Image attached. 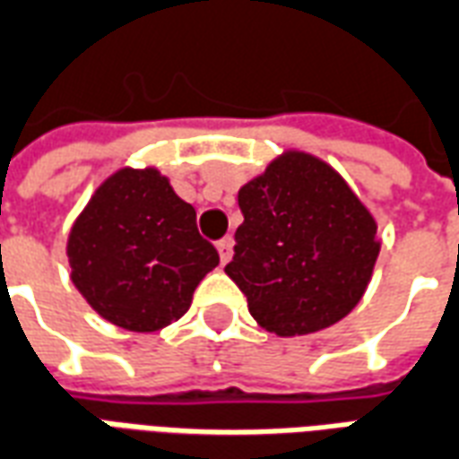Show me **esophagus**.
Here are the masks:
<instances>
[{
	"label": "esophagus",
	"mask_w": 459,
	"mask_h": 459,
	"mask_svg": "<svg viewBox=\"0 0 459 459\" xmlns=\"http://www.w3.org/2000/svg\"><path fill=\"white\" fill-rule=\"evenodd\" d=\"M216 248H219L221 263H229L230 255H233V238H230V236H226V238H221L219 243H216Z\"/></svg>",
	"instance_id": "esophagus-1"
}]
</instances>
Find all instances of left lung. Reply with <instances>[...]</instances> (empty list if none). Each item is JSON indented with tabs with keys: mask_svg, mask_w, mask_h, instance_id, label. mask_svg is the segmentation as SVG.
<instances>
[{
	"mask_svg": "<svg viewBox=\"0 0 459 459\" xmlns=\"http://www.w3.org/2000/svg\"><path fill=\"white\" fill-rule=\"evenodd\" d=\"M238 206L243 223L226 275L260 327L312 334L359 305L381 243L371 211L327 161L282 152L240 186Z\"/></svg>",
	"mask_w": 459,
	"mask_h": 459,
	"instance_id": "8db88e82",
	"label": "left lung"
}]
</instances>
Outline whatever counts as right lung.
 I'll list each match as a JSON object with an SVG mask.
<instances>
[{
  "label": "right lung",
  "mask_w": 459,
  "mask_h": 459,
  "mask_svg": "<svg viewBox=\"0 0 459 459\" xmlns=\"http://www.w3.org/2000/svg\"><path fill=\"white\" fill-rule=\"evenodd\" d=\"M71 280L110 325L157 332L184 317L194 290L219 265L196 211L160 169H117L68 233Z\"/></svg>",
  "instance_id": "add662e5"
}]
</instances>
